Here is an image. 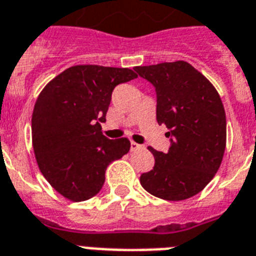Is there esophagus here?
Returning <instances> with one entry per match:
<instances>
[{
    "label": "esophagus",
    "mask_w": 256,
    "mask_h": 256,
    "mask_svg": "<svg viewBox=\"0 0 256 256\" xmlns=\"http://www.w3.org/2000/svg\"><path fill=\"white\" fill-rule=\"evenodd\" d=\"M145 146L144 145H140V144H136V142L132 141L130 142V149H132V152H134V150H138V149H144Z\"/></svg>",
    "instance_id": "obj_1"
}]
</instances>
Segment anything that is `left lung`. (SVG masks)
I'll return each mask as SVG.
<instances>
[{
    "instance_id": "8db88e82",
    "label": "left lung",
    "mask_w": 256,
    "mask_h": 256,
    "mask_svg": "<svg viewBox=\"0 0 256 256\" xmlns=\"http://www.w3.org/2000/svg\"><path fill=\"white\" fill-rule=\"evenodd\" d=\"M157 92V122L166 124L172 145L154 156L141 185L156 198L180 202L202 192L223 161L226 111L219 92L202 72L182 60L134 68Z\"/></svg>"
}]
</instances>
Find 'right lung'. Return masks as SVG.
Masks as SVG:
<instances>
[{
	"instance_id": "obj_1",
	"label": "right lung",
	"mask_w": 256,
	"mask_h": 256,
	"mask_svg": "<svg viewBox=\"0 0 256 256\" xmlns=\"http://www.w3.org/2000/svg\"><path fill=\"white\" fill-rule=\"evenodd\" d=\"M130 68L79 64L58 74L37 96L32 145L50 186L71 202L94 198L107 166L130 150L128 138L108 140L100 122L115 86L136 79Z\"/></svg>"
}]
</instances>
